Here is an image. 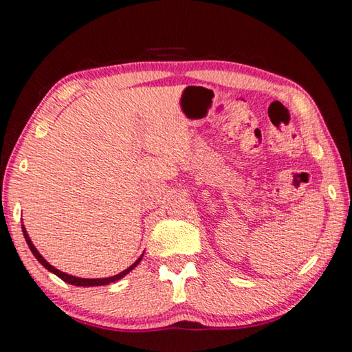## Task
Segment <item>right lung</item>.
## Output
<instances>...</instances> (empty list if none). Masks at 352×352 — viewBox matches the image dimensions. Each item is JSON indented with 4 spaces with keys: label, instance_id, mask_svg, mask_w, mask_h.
<instances>
[{
    "label": "right lung",
    "instance_id": "right-lung-1",
    "mask_svg": "<svg viewBox=\"0 0 352 352\" xmlns=\"http://www.w3.org/2000/svg\"><path fill=\"white\" fill-rule=\"evenodd\" d=\"M21 228H23V234H24V239H25V241H28V246L30 248V251H32V254L35 255V258L40 261V263L46 267V270L49 271V272H52V274H55L56 277H60L63 282H66V283H69V285H74V286H104V285H109V283H115V282H118L120 278H123L126 274H129L133 267H137V265L140 263V261H142V258H143V254L140 255L138 257V260L135 261V263L133 265H131L129 267H127V270H124V271H121L120 274H117V276H112V277H107V278H81V277H75V276H69V274H66V272H63V271H60V270H56V267H54L52 265L49 263V261L43 257V255L38 252V249L34 246V243H32V240H30V237H29V234H28V231H25V228H24V225H21Z\"/></svg>",
    "mask_w": 352,
    "mask_h": 352
}]
</instances>
